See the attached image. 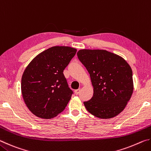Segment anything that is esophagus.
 <instances>
[{"mask_svg":"<svg viewBox=\"0 0 151 151\" xmlns=\"http://www.w3.org/2000/svg\"><path fill=\"white\" fill-rule=\"evenodd\" d=\"M80 91H81V89H80V88H79V89H76V90L75 91V94H76V95H77V94H78L79 93H80Z\"/></svg>","mask_w":151,"mask_h":151,"instance_id":"esophagus-1","label":"esophagus"}]
</instances>
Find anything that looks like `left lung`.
Returning a JSON list of instances; mask_svg holds the SVG:
<instances>
[{
  "label": "left lung",
  "mask_w": 151,
  "mask_h": 151,
  "mask_svg": "<svg viewBox=\"0 0 151 151\" xmlns=\"http://www.w3.org/2000/svg\"><path fill=\"white\" fill-rule=\"evenodd\" d=\"M79 60L90 75L93 96L84 102L87 111L100 119H111L123 111L133 92L132 71L123 58L105 50L82 49Z\"/></svg>",
  "instance_id": "1"
}]
</instances>
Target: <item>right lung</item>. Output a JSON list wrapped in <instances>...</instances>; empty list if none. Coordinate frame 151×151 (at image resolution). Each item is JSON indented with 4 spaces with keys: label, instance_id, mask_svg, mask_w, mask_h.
<instances>
[{
    "label": "right lung",
    "instance_id": "1",
    "mask_svg": "<svg viewBox=\"0 0 151 151\" xmlns=\"http://www.w3.org/2000/svg\"><path fill=\"white\" fill-rule=\"evenodd\" d=\"M76 52L70 47H50L38 55L27 66L21 92L30 111L39 118L51 119L60 113L71 99L63 70Z\"/></svg>",
    "mask_w": 151,
    "mask_h": 151
}]
</instances>
